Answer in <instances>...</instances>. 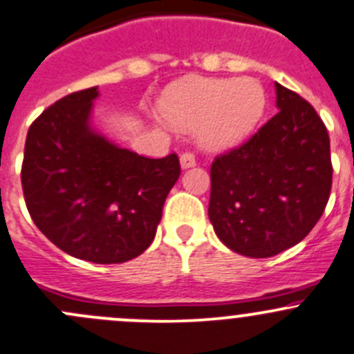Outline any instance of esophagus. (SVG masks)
Instances as JSON below:
<instances>
[{"instance_id":"34e87169","label":"esophagus","mask_w":354,"mask_h":354,"mask_svg":"<svg viewBox=\"0 0 354 354\" xmlns=\"http://www.w3.org/2000/svg\"><path fill=\"white\" fill-rule=\"evenodd\" d=\"M195 162H197V160H195V156L192 154V152H183V154L180 156V164L183 169H188V167L195 166Z\"/></svg>"}]
</instances>
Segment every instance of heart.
Instances as JSON below:
<instances>
[{"mask_svg": "<svg viewBox=\"0 0 354 354\" xmlns=\"http://www.w3.org/2000/svg\"><path fill=\"white\" fill-rule=\"evenodd\" d=\"M159 114L178 128L198 124L203 147L223 151L243 142L266 109V91L252 77L192 78L166 88Z\"/></svg>", "mask_w": 354, "mask_h": 354, "instance_id": "b5f03b06", "label": "heart"}]
</instances>
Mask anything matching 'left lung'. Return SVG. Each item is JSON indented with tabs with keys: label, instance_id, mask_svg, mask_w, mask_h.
I'll return each mask as SVG.
<instances>
[{
	"label": "left lung",
	"instance_id": "obj_1",
	"mask_svg": "<svg viewBox=\"0 0 354 354\" xmlns=\"http://www.w3.org/2000/svg\"><path fill=\"white\" fill-rule=\"evenodd\" d=\"M276 116L210 166L217 238L252 259L274 257L312 231L332 187L327 128L310 102L276 84Z\"/></svg>",
	"mask_w": 354,
	"mask_h": 354
}]
</instances>
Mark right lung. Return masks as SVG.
<instances>
[{"label":"right lung","instance_id":"obj_1","mask_svg":"<svg viewBox=\"0 0 354 354\" xmlns=\"http://www.w3.org/2000/svg\"><path fill=\"white\" fill-rule=\"evenodd\" d=\"M97 87L56 101L30 124L22 188L41 233L75 259L121 263L156 236L167 194L180 178L176 154L149 159L92 124Z\"/></svg>","mask_w":354,"mask_h":354}]
</instances>
